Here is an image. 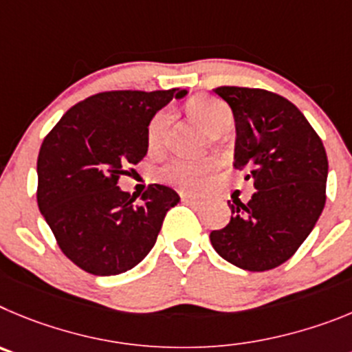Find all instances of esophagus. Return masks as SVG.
Listing matches in <instances>:
<instances>
[{
  "mask_svg": "<svg viewBox=\"0 0 352 352\" xmlns=\"http://www.w3.org/2000/svg\"><path fill=\"white\" fill-rule=\"evenodd\" d=\"M180 198H182L184 201H196V199H198V196L192 195V192L182 191V192H180Z\"/></svg>",
  "mask_w": 352,
  "mask_h": 352,
  "instance_id": "esophagus-1",
  "label": "esophagus"
}]
</instances>
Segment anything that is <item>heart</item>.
<instances>
[{
  "mask_svg": "<svg viewBox=\"0 0 352 352\" xmlns=\"http://www.w3.org/2000/svg\"><path fill=\"white\" fill-rule=\"evenodd\" d=\"M188 112L210 135L217 131V129L230 126L231 119H233L230 107L224 101L210 96L192 98L188 103ZM168 119L170 113L166 109L157 110L151 117V121L147 124V131H145V142H147V148L151 153L160 151L161 145H163L164 129H166V124H168ZM214 168L215 161L212 157H204V160L179 157V160H173L168 164H164L163 168L160 170V179L163 182L173 184L177 188L196 189L207 179L208 173L214 172Z\"/></svg>",
  "mask_w": 352,
  "mask_h": 352,
  "instance_id": "b5f03b06",
  "label": "heart"
}]
</instances>
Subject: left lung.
Here are the masks:
<instances>
[{"mask_svg": "<svg viewBox=\"0 0 352 352\" xmlns=\"http://www.w3.org/2000/svg\"><path fill=\"white\" fill-rule=\"evenodd\" d=\"M233 110V166L252 179L256 192L228 201L231 219L210 233L217 254L235 267L265 272L298 251L326 201L328 157L305 116L280 94L258 87H215Z\"/></svg>", "mask_w": 352, "mask_h": 352, "instance_id": "obj_1", "label": "left lung"}]
</instances>
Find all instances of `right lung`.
I'll list each match as a JSON object with an SVG mask.
<instances>
[{
    "label": "right lung",
    "instance_id": "right-lung-1",
    "mask_svg": "<svg viewBox=\"0 0 352 352\" xmlns=\"http://www.w3.org/2000/svg\"><path fill=\"white\" fill-rule=\"evenodd\" d=\"M186 91H103L74 105L38 154V208L63 254L93 275L131 270L156 243L172 188L151 184L135 205L117 186L147 154L151 117Z\"/></svg>",
    "mask_w": 352,
    "mask_h": 352
}]
</instances>
